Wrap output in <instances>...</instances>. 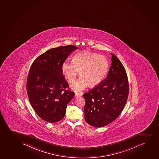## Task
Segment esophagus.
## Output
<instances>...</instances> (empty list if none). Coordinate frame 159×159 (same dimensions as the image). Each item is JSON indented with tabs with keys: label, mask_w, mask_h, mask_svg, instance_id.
<instances>
[{
	"label": "esophagus",
	"mask_w": 159,
	"mask_h": 159,
	"mask_svg": "<svg viewBox=\"0 0 159 159\" xmlns=\"http://www.w3.org/2000/svg\"><path fill=\"white\" fill-rule=\"evenodd\" d=\"M82 96V93H75V98H78V97H81V96Z\"/></svg>",
	"instance_id": "obj_1"
}]
</instances>
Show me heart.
<instances>
[{
    "instance_id": "1",
    "label": "heart",
    "mask_w": 159,
    "mask_h": 159,
    "mask_svg": "<svg viewBox=\"0 0 159 159\" xmlns=\"http://www.w3.org/2000/svg\"><path fill=\"white\" fill-rule=\"evenodd\" d=\"M108 66V60L104 55L84 51L75 55L71 63L64 62L62 72L69 82L73 83L80 71L81 77L71 86L75 92H79L88 84L93 87L100 84L107 75Z\"/></svg>"
}]
</instances>
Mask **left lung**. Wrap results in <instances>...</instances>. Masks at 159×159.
Segmentation results:
<instances>
[{
  "instance_id": "8db88e82",
  "label": "left lung",
  "mask_w": 159,
  "mask_h": 159,
  "mask_svg": "<svg viewBox=\"0 0 159 159\" xmlns=\"http://www.w3.org/2000/svg\"><path fill=\"white\" fill-rule=\"evenodd\" d=\"M108 75L98 86L84 94V119L93 127H104L118 118L129 94L127 73L121 62L113 54Z\"/></svg>"
}]
</instances>
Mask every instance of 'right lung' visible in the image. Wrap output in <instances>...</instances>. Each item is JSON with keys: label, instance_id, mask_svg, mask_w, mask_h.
<instances>
[{"label": "right lung", "instance_id": "right-lung-1", "mask_svg": "<svg viewBox=\"0 0 159 159\" xmlns=\"http://www.w3.org/2000/svg\"><path fill=\"white\" fill-rule=\"evenodd\" d=\"M68 45L49 49L38 56L31 66L26 82V90L32 108L38 116L49 123L64 118L67 104L75 93L62 72V66L67 57L77 49Z\"/></svg>", "mask_w": 159, "mask_h": 159}]
</instances>
